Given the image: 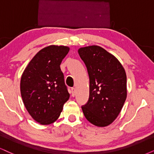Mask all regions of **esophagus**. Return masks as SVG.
<instances>
[{"label": "esophagus", "instance_id": "34e87169", "mask_svg": "<svg viewBox=\"0 0 154 154\" xmlns=\"http://www.w3.org/2000/svg\"><path fill=\"white\" fill-rule=\"evenodd\" d=\"M71 93H72V96L75 97L76 94V89L75 88H72L71 89Z\"/></svg>", "mask_w": 154, "mask_h": 154}]
</instances>
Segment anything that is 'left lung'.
<instances>
[{
	"label": "left lung",
	"mask_w": 154,
	"mask_h": 154,
	"mask_svg": "<svg viewBox=\"0 0 154 154\" xmlns=\"http://www.w3.org/2000/svg\"><path fill=\"white\" fill-rule=\"evenodd\" d=\"M78 53L89 77V97L82 109L85 118L99 127L116 119L127 96L126 75L117 58L97 45L80 48Z\"/></svg>",
	"instance_id": "obj_1"
}]
</instances>
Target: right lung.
Masks as SVG:
<instances>
[{
	"instance_id": "add662e5",
	"label": "right lung",
	"mask_w": 154,
	"mask_h": 154,
	"mask_svg": "<svg viewBox=\"0 0 154 154\" xmlns=\"http://www.w3.org/2000/svg\"><path fill=\"white\" fill-rule=\"evenodd\" d=\"M69 48L50 45L40 50L23 71L20 93L30 115L42 125L52 124L59 118L69 94L60 64Z\"/></svg>"
}]
</instances>
